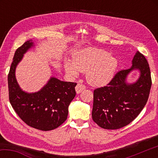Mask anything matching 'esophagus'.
<instances>
[{
    "mask_svg": "<svg viewBox=\"0 0 158 158\" xmlns=\"http://www.w3.org/2000/svg\"><path fill=\"white\" fill-rule=\"evenodd\" d=\"M85 89V86L84 85L81 84H77V85H76L75 87V90L77 94H79L81 92H82L83 90Z\"/></svg>",
    "mask_w": 158,
    "mask_h": 158,
    "instance_id": "esophagus-1",
    "label": "esophagus"
}]
</instances>
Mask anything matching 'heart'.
<instances>
[{"label": "heart", "instance_id": "1", "mask_svg": "<svg viewBox=\"0 0 158 158\" xmlns=\"http://www.w3.org/2000/svg\"><path fill=\"white\" fill-rule=\"evenodd\" d=\"M118 66V61L105 51L86 48L75 52L73 63L66 61L65 69L70 77H77L79 72L85 73L89 84L93 86H103L110 82Z\"/></svg>", "mask_w": 158, "mask_h": 158}]
</instances>
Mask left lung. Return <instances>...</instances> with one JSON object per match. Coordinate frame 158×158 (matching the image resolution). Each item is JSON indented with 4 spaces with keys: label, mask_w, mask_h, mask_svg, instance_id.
Instances as JSON below:
<instances>
[{
    "label": "left lung",
    "mask_w": 158,
    "mask_h": 158,
    "mask_svg": "<svg viewBox=\"0 0 158 158\" xmlns=\"http://www.w3.org/2000/svg\"><path fill=\"white\" fill-rule=\"evenodd\" d=\"M134 69H139L140 76L137 82L128 84L127 77ZM151 84L148 61L137 52L130 68L118 72L106 86L94 90L93 121L106 130L119 129L130 124L145 106Z\"/></svg>",
    "instance_id": "1"
}]
</instances>
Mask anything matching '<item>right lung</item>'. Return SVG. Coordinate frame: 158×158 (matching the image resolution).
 Instances as JSON below:
<instances>
[{"mask_svg":"<svg viewBox=\"0 0 158 158\" xmlns=\"http://www.w3.org/2000/svg\"><path fill=\"white\" fill-rule=\"evenodd\" d=\"M34 47L33 42L26 41L16 50L8 74L9 100L20 118L29 126L42 131L56 129L68 118V106L76 95L77 84L51 77L39 91L26 93L17 81L15 70L23 54Z\"/></svg>","mask_w":158,"mask_h":158,"instance_id":"add662e5","label":"right lung"}]
</instances>
